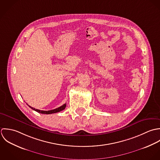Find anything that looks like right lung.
<instances>
[{"instance_id":"add662e5","label":"right lung","mask_w":160,"mask_h":160,"mask_svg":"<svg viewBox=\"0 0 160 160\" xmlns=\"http://www.w3.org/2000/svg\"><path fill=\"white\" fill-rule=\"evenodd\" d=\"M28 106L32 108V109H33L34 111L39 112V113H41V114H53V113H56V112H60L62 110H64V109L66 107V103L64 104L62 106L59 107L58 108H56V109H52V110H50V111H42V110H39V109H35V108H33L32 106H29L28 104Z\"/></svg>"}]
</instances>
